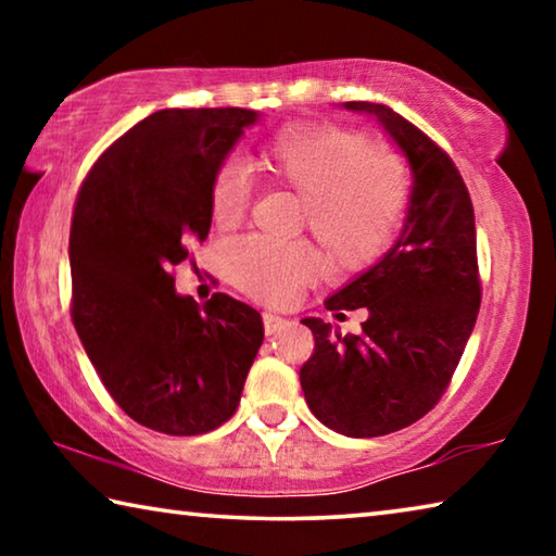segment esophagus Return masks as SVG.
<instances>
[{
	"label": "esophagus",
	"instance_id": "obj_1",
	"mask_svg": "<svg viewBox=\"0 0 556 556\" xmlns=\"http://www.w3.org/2000/svg\"><path fill=\"white\" fill-rule=\"evenodd\" d=\"M262 324H265V333L267 336H275V333L281 331V328L287 326V318H281L277 314H262Z\"/></svg>",
	"mask_w": 556,
	"mask_h": 556
}]
</instances>
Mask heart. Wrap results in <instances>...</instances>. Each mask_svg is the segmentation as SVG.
Segmentation results:
<instances>
[{
  "label": "heart",
  "mask_w": 556,
  "mask_h": 556,
  "mask_svg": "<svg viewBox=\"0 0 556 556\" xmlns=\"http://www.w3.org/2000/svg\"><path fill=\"white\" fill-rule=\"evenodd\" d=\"M257 162L271 181L301 195V220L333 269H363L390 248L407 201V176L384 144L331 125H294L281 129ZM248 199L242 166H220L208 186L215 228L238 225ZM220 257L235 287L271 306L294 299L321 269V257L306 242L240 238L225 244Z\"/></svg>",
  "instance_id": "heart-1"
}]
</instances>
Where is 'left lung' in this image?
I'll return each mask as SVG.
<instances>
[{
    "label": "left lung",
    "instance_id": "1",
    "mask_svg": "<svg viewBox=\"0 0 556 556\" xmlns=\"http://www.w3.org/2000/svg\"><path fill=\"white\" fill-rule=\"evenodd\" d=\"M343 108L372 115L400 147L412 195L388 255L326 299L338 318L363 308V331L341 336L321 318H304L316 345L299 380L321 425L370 439L414 425L446 392L476 326L481 277L473 203L451 156L388 105Z\"/></svg>",
    "mask_w": 556,
    "mask_h": 556
}]
</instances>
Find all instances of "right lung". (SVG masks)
<instances>
[{"instance_id":"obj_1","label":"right lung","mask_w":556,"mask_h":556,"mask_svg":"<svg viewBox=\"0 0 556 556\" xmlns=\"http://www.w3.org/2000/svg\"><path fill=\"white\" fill-rule=\"evenodd\" d=\"M255 110H159L92 164L71 223V316L122 412L172 437L218 429L265 338L228 294L201 308L172 267L211 230L208 186Z\"/></svg>"}]
</instances>
